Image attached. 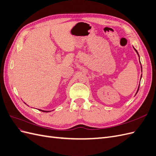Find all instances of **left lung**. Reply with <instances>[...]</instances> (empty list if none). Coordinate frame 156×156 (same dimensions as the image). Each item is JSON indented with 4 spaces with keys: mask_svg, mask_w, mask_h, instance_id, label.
Returning <instances> with one entry per match:
<instances>
[{
    "mask_svg": "<svg viewBox=\"0 0 156 156\" xmlns=\"http://www.w3.org/2000/svg\"><path fill=\"white\" fill-rule=\"evenodd\" d=\"M134 49H135V51L136 52V53H137V54H138V52H137V51H136V49H135V48H134ZM138 55H139V54H138ZM141 68H142V67H141ZM141 77H142V75H141ZM139 86H140V85H139ZM139 88H138V90H137V92L139 91ZM137 92H136V93H137Z\"/></svg>",
    "mask_w": 156,
    "mask_h": 156,
    "instance_id": "1",
    "label": "left lung"
}]
</instances>
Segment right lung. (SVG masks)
<instances>
[{
  "mask_svg": "<svg viewBox=\"0 0 156 156\" xmlns=\"http://www.w3.org/2000/svg\"><path fill=\"white\" fill-rule=\"evenodd\" d=\"M40 111H43V112H49V111H42V110H40Z\"/></svg>",
  "mask_w": 156,
  "mask_h": 156,
  "instance_id": "right-lung-1",
  "label": "right lung"
}]
</instances>
